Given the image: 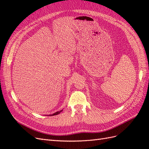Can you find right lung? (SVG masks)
Wrapping results in <instances>:
<instances>
[{
    "label": "right lung",
    "instance_id": "obj_1",
    "mask_svg": "<svg viewBox=\"0 0 149 149\" xmlns=\"http://www.w3.org/2000/svg\"><path fill=\"white\" fill-rule=\"evenodd\" d=\"M62 111V110H61V111H58V112H56L55 113H54V114H50V115H49V116H55V115H57V114H60V112Z\"/></svg>",
    "mask_w": 149,
    "mask_h": 149
}]
</instances>
